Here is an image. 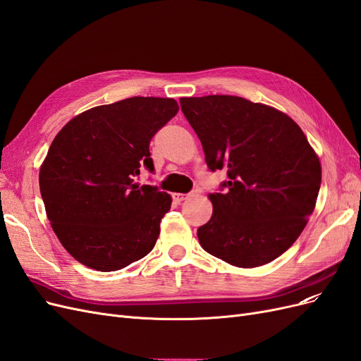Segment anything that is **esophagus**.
Segmentation results:
<instances>
[{
    "mask_svg": "<svg viewBox=\"0 0 361 361\" xmlns=\"http://www.w3.org/2000/svg\"><path fill=\"white\" fill-rule=\"evenodd\" d=\"M190 197V194H183V192H173V200L174 202H178V203H180V202H183V200H187Z\"/></svg>",
    "mask_w": 361,
    "mask_h": 361,
    "instance_id": "esophagus-1",
    "label": "esophagus"
}]
</instances>
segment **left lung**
<instances>
[{
	"label": "left lung",
	"instance_id": "left-lung-1",
	"mask_svg": "<svg viewBox=\"0 0 361 361\" xmlns=\"http://www.w3.org/2000/svg\"><path fill=\"white\" fill-rule=\"evenodd\" d=\"M211 170L227 169L199 227L207 253L238 268L262 267L298 239L316 206L321 162L293 120L239 96L180 97Z\"/></svg>",
	"mask_w": 361,
	"mask_h": 361
}]
</instances>
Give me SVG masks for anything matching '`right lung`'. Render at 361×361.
I'll list each match as a JSON object with an SVG mask.
<instances>
[{
  "instance_id": "obj_1",
  "label": "right lung",
  "mask_w": 361,
  "mask_h": 361,
  "mask_svg": "<svg viewBox=\"0 0 361 361\" xmlns=\"http://www.w3.org/2000/svg\"><path fill=\"white\" fill-rule=\"evenodd\" d=\"M179 111L170 97H128L90 108L61 128L39 173L47 216L80 264L117 271L149 255L170 194L135 182L154 171L149 143Z\"/></svg>"
}]
</instances>
